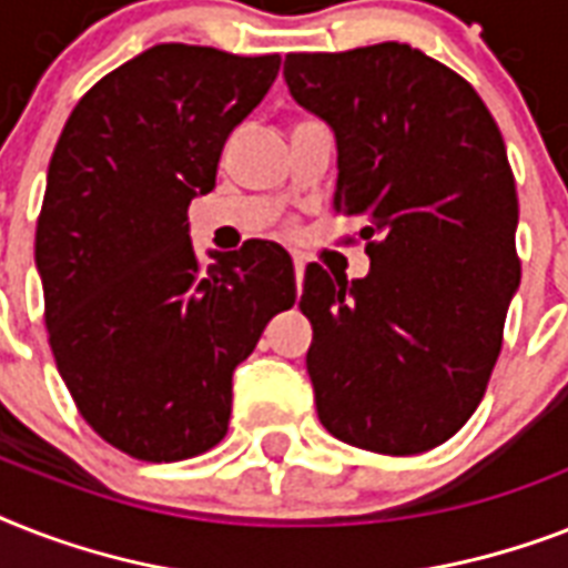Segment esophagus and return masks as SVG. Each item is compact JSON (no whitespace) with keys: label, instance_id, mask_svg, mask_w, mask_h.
<instances>
[{"label":"esophagus","instance_id":"1","mask_svg":"<svg viewBox=\"0 0 568 568\" xmlns=\"http://www.w3.org/2000/svg\"><path fill=\"white\" fill-rule=\"evenodd\" d=\"M294 276H297V288H301V280H303V267H306V262H303L301 256H294Z\"/></svg>","mask_w":568,"mask_h":568}]
</instances>
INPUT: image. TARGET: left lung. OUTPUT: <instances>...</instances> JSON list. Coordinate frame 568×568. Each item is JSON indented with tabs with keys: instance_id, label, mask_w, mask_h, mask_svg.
Listing matches in <instances>:
<instances>
[{
	"instance_id": "1",
	"label": "left lung",
	"mask_w": 568,
	"mask_h": 568,
	"mask_svg": "<svg viewBox=\"0 0 568 568\" xmlns=\"http://www.w3.org/2000/svg\"><path fill=\"white\" fill-rule=\"evenodd\" d=\"M283 75L336 132L333 209L372 258L363 280L303 276L321 424L388 457L436 448L480 404L521 280L501 132L463 75L395 40L294 52Z\"/></svg>"
}]
</instances>
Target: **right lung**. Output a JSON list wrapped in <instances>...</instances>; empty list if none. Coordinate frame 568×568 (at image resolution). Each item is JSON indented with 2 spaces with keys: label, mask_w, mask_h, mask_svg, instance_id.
<instances>
[{
  "label": "right lung",
  "mask_w": 568,
  "mask_h": 568,
  "mask_svg": "<svg viewBox=\"0 0 568 568\" xmlns=\"http://www.w3.org/2000/svg\"><path fill=\"white\" fill-rule=\"evenodd\" d=\"M276 73L280 55L159 43L102 75L58 138L34 232L49 347L84 422L129 457L214 448L235 365L294 306L280 244L203 265L189 235L191 200Z\"/></svg>",
  "instance_id": "add662e5"
}]
</instances>
